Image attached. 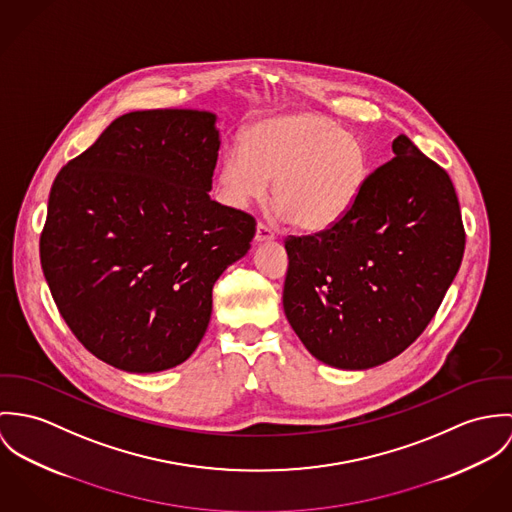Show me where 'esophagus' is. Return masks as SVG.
<instances>
[{
	"label": "esophagus",
	"instance_id": "esophagus-1",
	"mask_svg": "<svg viewBox=\"0 0 512 512\" xmlns=\"http://www.w3.org/2000/svg\"><path fill=\"white\" fill-rule=\"evenodd\" d=\"M277 235H275V231L269 228V226H265V224H257V229H255V241L257 243H265V241H273Z\"/></svg>",
	"mask_w": 512,
	"mask_h": 512
}]
</instances>
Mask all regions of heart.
Returning <instances> with one entry per match:
<instances>
[{
    "label": "heart",
    "mask_w": 512,
    "mask_h": 512,
    "mask_svg": "<svg viewBox=\"0 0 512 512\" xmlns=\"http://www.w3.org/2000/svg\"><path fill=\"white\" fill-rule=\"evenodd\" d=\"M369 174L367 149L353 133L316 112L275 115L255 123L243 151L229 149L218 169L222 200L245 208L271 198L292 228L320 231L351 208Z\"/></svg>",
    "instance_id": "heart-1"
}]
</instances>
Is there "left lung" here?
I'll return each mask as SVG.
<instances>
[{"label":"left lung","instance_id":"1","mask_svg":"<svg viewBox=\"0 0 512 512\" xmlns=\"http://www.w3.org/2000/svg\"><path fill=\"white\" fill-rule=\"evenodd\" d=\"M330 228L288 235L283 306L306 349L369 369L426 330L457 275L465 229L450 174L406 135Z\"/></svg>","mask_w":512,"mask_h":512}]
</instances>
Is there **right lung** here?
<instances>
[{
    "label": "right lung",
    "instance_id": "obj_1",
    "mask_svg": "<svg viewBox=\"0 0 512 512\" xmlns=\"http://www.w3.org/2000/svg\"><path fill=\"white\" fill-rule=\"evenodd\" d=\"M214 121L196 110L121 115L53 182L45 279L76 340L121 371L186 361L206 334L214 283L251 247L255 218L208 196Z\"/></svg>",
    "mask_w": 512,
    "mask_h": 512
}]
</instances>
